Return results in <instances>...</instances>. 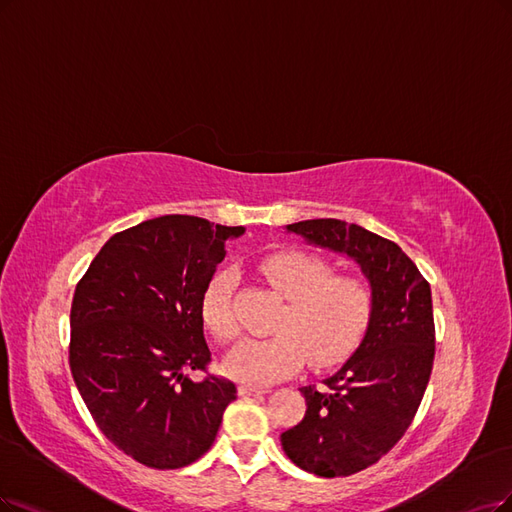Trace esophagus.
<instances>
[{
  "mask_svg": "<svg viewBox=\"0 0 512 512\" xmlns=\"http://www.w3.org/2000/svg\"><path fill=\"white\" fill-rule=\"evenodd\" d=\"M268 390H263V388H255V386H240L238 388V394L240 396H257V394H266Z\"/></svg>",
  "mask_w": 512,
  "mask_h": 512,
  "instance_id": "esophagus-1",
  "label": "esophagus"
}]
</instances>
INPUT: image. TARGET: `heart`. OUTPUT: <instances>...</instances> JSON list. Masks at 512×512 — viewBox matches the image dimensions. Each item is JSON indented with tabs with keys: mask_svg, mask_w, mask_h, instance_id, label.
<instances>
[{
	"mask_svg": "<svg viewBox=\"0 0 512 512\" xmlns=\"http://www.w3.org/2000/svg\"><path fill=\"white\" fill-rule=\"evenodd\" d=\"M259 274L287 299L268 339L244 337L227 352L223 369L249 386H266L310 363L318 369L346 358L367 329L373 297L365 280L329 276L331 266L316 255L280 251L259 261ZM236 278L217 272L204 287L200 316L219 342H230L238 325L232 310Z\"/></svg>",
	"mask_w": 512,
	"mask_h": 512,
	"instance_id": "b5f03b06",
	"label": "heart"
}]
</instances>
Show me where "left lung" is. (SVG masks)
<instances>
[{
  "label": "left lung",
  "mask_w": 512,
  "mask_h": 512,
  "mask_svg": "<svg viewBox=\"0 0 512 512\" xmlns=\"http://www.w3.org/2000/svg\"><path fill=\"white\" fill-rule=\"evenodd\" d=\"M285 230L352 259L371 289L363 342L327 377L325 390L301 388L304 420L280 434L301 470L348 477L399 443L422 403L434 361L430 285L399 244L356 223L308 219Z\"/></svg>",
  "instance_id": "left-lung-1"
}]
</instances>
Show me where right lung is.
<instances>
[{
  "mask_svg": "<svg viewBox=\"0 0 512 512\" xmlns=\"http://www.w3.org/2000/svg\"><path fill=\"white\" fill-rule=\"evenodd\" d=\"M244 227L164 215L111 236L78 282L69 365L90 415L126 456L181 468L211 449L236 386L208 375L200 301Z\"/></svg>",
  "mask_w": 512,
  "mask_h": 512,
  "instance_id": "right-lung-1",
  "label": "right lung"
}]
</instances>
